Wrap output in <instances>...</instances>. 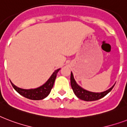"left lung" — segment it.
<instances>
[{
	"instance_id": "8db88e82",
	"label": "left lung",
	"mask_w": 127,
	"mask_h": 127,
	"mask_svg": "<svg viewBox=\"0 0 127 127\" xmlns=\"http://www.w3.org/2000/svg\"><path fill=\"white\" fill-rule=\"evenodd\" d=\"M70 81H71V86L72 88L73 91L79 99L81 100H84L86 101H96L98 99H101L102 97H105L107 94L109 93L110 91H111L112 89L113 88L115 85L112 87H111L109 89H108L107 91L102 92V93H93V92H90V91H86L81 87H79V85H77V83L75 81L73 76V73H71V77H70Z\"/></svg>"
}]
</instances>
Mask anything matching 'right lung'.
<instances>
[{
	"mask_svg": "<svg viewBox=\"0 0 127 127\" xmlns=\"http://www.w3.org/2000/svg\"><path fill=\"white\" fill-rule=\"evenodd\" d=\"M59 70L60 69L55 71L52 75V76L50 77V79H48L44 85L36 89H23L15 86L12 82L11 84L14 87V89H15L18 93L27 99H32V100H41L47 97L50 93L51 89H52L53 85L54 83L55 79L56 78L57 73Z\"/></svg>",
	"mask_w": 127,
	"mask_h": 127,
	"instance_id": "right-lung-1",
	"label": "right lung"
}]
</instances>
